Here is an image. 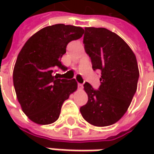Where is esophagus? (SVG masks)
I'll list each match as a JSON object with an SVG mask.
<instances>
[{
    "mask_svg": "<svg viewBox=\"0 0 154 154\" xmlns=\"http://www.w3.org/2000/svg\"><path fill=\"white\" fill-rule=\"evenodd\" d=\"M78 89L82 90V89H83V85H82V84H80V83H78Z\"/></svg>",
    "mask_w": 154,
    "mask_h": 154,
    "instance_id": "obj_1",
    "label": "esophagus"
}]
</instances>
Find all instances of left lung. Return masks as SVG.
<instances>
[{
    "label": "left lung",
    "mask_w": 154,
    "mask_h": 154,
    "mask_svg": "<svg viewBox=\"0 0 154 154\" xmlns=\"http://www.w3.org/2000/svg\"><path fill=\"white\" fill-rule=\"evenodd\" d=\"M83 44L92 69L101 72V84L98 90L84 84L88 101L80 107V113L94 126H109L125 114L136 92V57L123 39L105 28L86 27Z\"/></svg>",
    "instance_id": "left-lung-1"
}]
</instances>
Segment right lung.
<instances>
[{
	"instance_id": "add662e5",
	"label": "right lung",
	"mask_w": 154,
	"mask_h": 154,
	"mask_svg": "<svg viewBox=\"0 0 154 154\" xmlns=\"http://www.w3.org/2000/svg\"><path fill=\"white\" fill-rule=\"evenodd\" d=\"M84 29L57 24L32 35L19 53L14 68V86L22 110L30 120L46 125L56 122L63 102L77 89L76 80L53 76L56 68L67 70L61 59L69 42Z\"/></svg>"
}]
</instances>
